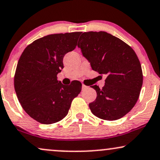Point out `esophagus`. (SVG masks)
<instances>
[{"label":"esophagus","mask_w":160,"mask_h":160,"mask_svg":"<svg viewBox=\"0 0 160 160\" xmlns=\"http://www.w3.org/2000/svg\"><path fill=\"white\" fill-rule=\"evenodd\" d=\"M88 88L87 86H85V85H84V84H82V89H85V88Z\"/></svg>","instance_id":"1"}]
</instances>
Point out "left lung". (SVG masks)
<instances>
[{
	"instance_id": "left-lung-1",
	"label": "left lung",
	"mask_w": 160,
	"mask_h": 160,
	"mask_svg": "<svg viewBox=\"0 0 160 160\" xmlns=\"http://www.w3.org/2000/svg\"><path fill=\"white\" fill-rule=\"evenodd\" d=\"M78 48L90 62L92 70L107 75L89 108L95 116L114 121L128 113L139 97L143 82L142 66L135 51L120 38L107 32H83Z\"/></svg>"
}]
</instances>
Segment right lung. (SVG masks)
I'll use <instances>...</instances> for the list:
<instances>
[{"label": "right lung", "mask_w": 160, "mask_h": 160, "mask_svg": "<svg viewBox=\"0 0 160 160\" xmlns=\"http://www.w3.org/2000/svg\"><path fill=\"white\" fill-rule=\"evenodd\" d=\"M81 32L51 34L36 39L23 51L15 71V90L22 108L38 122L51 124L64 118L82 84L65 86L57 80L63 57L76 48Z\"/></svg>", "instance_id": "obj_1"}]
</instances>
